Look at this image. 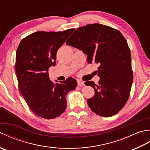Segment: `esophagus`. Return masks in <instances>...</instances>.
Wrapping results in <instances>:
<instances>
[{"instance_id": "34e87169", "label": "esophagus", "mask_w": 150, "mask_h": 150, "mask_svg": "<svg viewBox=\"0 0 150 150\" xmlns=\"http://www.w3.org/2000/svg\"><path fill=\"white\" fill-rule=\"evenodd\" d=\"M77 83L79 86H84V82L81 80H77Z\"/></svg>"}]
</instances>
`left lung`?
<instances>
[{"instance_id":"8db88e82","label":"left lung","mask_w":150,"mask_h":150,"mask_svg":"<svg viewBox=\"0 0 150 150\" xmlns=\"http://www.w3.org/2000/svg\"><path fill=\"white\" fill-rule=\"evenodd\" d=\"M66 44L81 50L89 64L99 65L98 84L85 82L95 90L87 100L90 109L102 117L117 113L128 99L133 78L131 53L122 34L105 25L88 24L78 28Z\"/></svg>"}]
</instances>
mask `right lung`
Instances as JSON below:
<instances>
[{
	"label": "right lung",
	"instance_id": "add662e5",
	"mask_svg": "<svg viewBox=\"0 0 150 150\" xmlns=\"http://www.w3.org/2000/svg\"><path fill=\"white\" fill-rule=\"evenodd\" d=\"M74 30L37 31L25 37L18 46L15 71L19 90L30 110L44 119L60 115L66 108V95L77 86L71 77L54 83L47 72L56 64L57 51Z\"/></svg>",
	"mask_w": 150,
	"mask_h": 150
}]
</instances>
